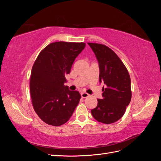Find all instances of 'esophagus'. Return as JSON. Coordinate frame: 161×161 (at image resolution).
Masks as SVG:
<instances>
[{"instance_id":"obj_1","label":"esophagus","mask_w":161,"mask_h":161,"mask_svg":"<svg viewBox=\"0 0 161 161\" xmlns=\"http://www.w3.org/2000/svg\"><path fill=\"white\" fill-rule=\"evenodd\" d=\"M89 95L88 93H86V92H81V97H82V98H86V97H89Z\"/></svg>"}]
</instances>
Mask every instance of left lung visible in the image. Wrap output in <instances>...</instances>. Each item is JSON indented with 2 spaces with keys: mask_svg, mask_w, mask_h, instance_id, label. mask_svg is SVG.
I'll list each match as a JSON object with an SVG mask.
<instances>
[{
  "mask_svg": "<svg viewBox=\"0 0 161 161\" xmlns=\"http://www.w3.org/2000/svg\"><path fill=\"white\" fill-rule=\"evenodd\" d=\"M99 63V82H103L102 99L91 110L97 120L105 124L114 123L125 113L131 97L128 71L116 53L99 43H87Z\"/></svg>",
  "mask_w": 161,
  "mask_h": 161,
  "instance_id": "left-lung-1",
  "label": "left lung"
}]
</instances>
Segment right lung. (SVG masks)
<instances>
[{"label":"right lung","instance_id":"1","mask_svg":"<svg viewBox=\"0 0 161 161\" xmlns=\"http://www.w3.org/2000/svg\"><path fill=\"white\" fill-rule=\"evenodd\" d=\"M85 46V43H52L34 63L30 79L32 103L37 115L48 125L67 122L79 103L80 94L64 85L65 76Z\"/></svg>","mask_w":161,"mask_h":161}]
</instances>
